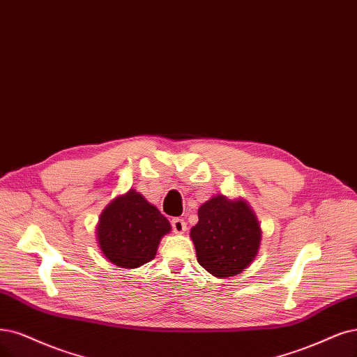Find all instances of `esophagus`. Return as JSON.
<instances>
[{
    "instance_id": "esophagus-1",
    "label": "esophagus",
    "mask_w": 357,
    "mask_h": 357,
    "mask_svg": "<svg viewBox=\"0 0 357 357\" xmlns=\"http://www.w3.org/2000/svg\"><path fill=\"white\" fill-rule=\"evenodd\" d=\"M172 228H174V231L176 234H183L187 229V223L183 219H179V218H175L172 219Z\"/></svg>"
}]
</instances>
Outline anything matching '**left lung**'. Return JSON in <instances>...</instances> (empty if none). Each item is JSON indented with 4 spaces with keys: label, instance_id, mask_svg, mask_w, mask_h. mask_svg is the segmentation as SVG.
<instances>
[{
    "label": "left lung",
    "instance_id": "obj_1",
    "mask_svg": "<svg viewBox=\"0 0 357 357\" xmlns=\"http://www.w3.org/2000/svg\"><path fill=\"white\" fill-rule=\"evenodd\" d=\"M197 260L219 278L235 276L252 263L261 240L260 225L244 202L218 195L202 204L191 229Z\"/></svg>",
    "mask_w": 357,
    "mask_h": 357
}]
</instances>
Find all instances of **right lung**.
Instances as JSON below:
<instances>
[{
  "label": "right lung",
  "mask_w": 357,
  "mask_h": 357,
  "mask_svg": "<svg viewBox=\"0 0 357 357\" xmlns=\"http://www.w3.org/2000/svg\"><path fill=\"white\" fill-rule=\"evenodd\" d=\"M169 220L134 190L117 197L100 216L97 228L102 255L116 266L138 268L151 261Z\"/></svg>",
  "instance_id": "right-lung-1"
}]
</instances>
